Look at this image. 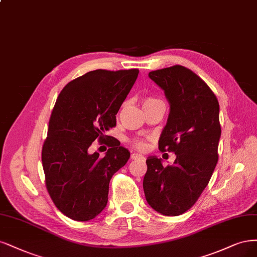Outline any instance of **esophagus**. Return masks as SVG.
Here are the masks:
<instances>
[{
    "label": "esophagus",
    "mask_w": 257,
    "mask_h": 257,
    "mask_svg": "<svg viewBox=\"0 0 257 257\" xmlns=\"http://www.w3.org/2000/svg\"><path fill=\"white\" fill-rule=\"evenodd\" d=\"M132 159H140V161H146V157L144 155H140L138 153H133L131 155Z\"/></svg>",
    "instance_id": "1"
}]
</instances>
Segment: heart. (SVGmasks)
<instances>
[{"label": "heart", "instance_id": "heart-1", "mask_svg": "<svg viewBox=\"0 0 257 257\" xmlns=\"http://www.w3.org/2000/svg\"><path fill=\"white\" fill-rule=\"evenodd\" d=\"M156 102H159V100L157 99H154V98H147L144 100V107L145 106H148V105H151V104H154ZM133 146H134L136 149L138 150H144L146 149V143L144 140L141 139H134L133 140Z\"/></svg>", "mask_w": 257, "mask_h": 257}]
</instances>
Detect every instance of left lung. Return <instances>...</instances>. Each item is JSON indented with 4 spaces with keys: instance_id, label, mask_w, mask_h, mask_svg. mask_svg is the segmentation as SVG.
<instances>
[{
    "instance_id": "left-lung-1",
    "label": "left lung",
    "mask_w": 257,
    "mask_h": 257,
    "mask_svg": "<svg viewBox=\"0 0 257 257\" xmlns=\"http://www.w3.org/2000/svg\"><path fill=\"white\" fill-rule=\"evenodd\" d=\"M149 77L162 88L170 104L158 149L173 152L176 158L167 167L156 156L147 158L145 196L158 213L179 216L198 201L217 165L219 103L207 84L183 66L155 70Z\"/></svg>"
}]
</instances>
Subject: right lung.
<instances>
[{
	"label": "right lung",
	"instance_id": "add662e5",
	"mask_svg": "<svg viewBox=\"0 0 257 257\" xmlns=\"http://www.w3.org/2000/svg\"><path fill=\"white\" fill-rule=\"evenodd\" d=\"M138 69L94 70L68 83L59 93L42 147L46 185L55 206L75 221L98 216L108 201L109 182L124 166L128 150L111 138L101 159L89 147L110 136L116 114L138 76Z\"/></svg>",
	"mask_w": 257,
	"mask_h": 257
}]
</instances>
